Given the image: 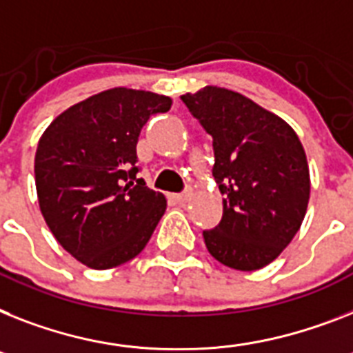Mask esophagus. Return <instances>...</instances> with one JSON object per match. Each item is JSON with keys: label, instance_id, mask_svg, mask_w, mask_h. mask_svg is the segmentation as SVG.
<instances>
[{"label": "esophagus", "instance_id": "1", "mask_svg": "<svg viewBox=\"0 0 353 353\" xmlns=\"http://www.w3.org/2000/svg\"><path fill=\"white\" fill-rule=\"evenodd\" d=\"M191 198V193H180V194H173V200H176L179 203H185Z\"/></svg>", "mask_w": 353, "mask_h": 353}]
</instances>
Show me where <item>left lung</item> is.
<instances>
[{
    "label": "left lung",
    "mask_w": 353,
    "mask_h": 353,
    "mask_svg": "<svg viewBox=\"0 0 353 353\" xmlns=\"http://www.w3.org/2000/svg\"><path fill=\"white\" fill-rule=\"evenodd\" d=\"M212 137L223 216L203 231L214 260L236 270L274 261L301 227L310 198L307 155L281 117L238 92L205 86L180 97Z\"/></svg>",
    "instance_id": "obj_1"
}]
</instances>
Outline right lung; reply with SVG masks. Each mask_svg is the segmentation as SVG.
<instances>
[{
	"mask_svg": "<svg viewBox=\"0 0 353 353\" xmlns=\"http://www.w3.org/2000/svg\"><path fill=\"white\" fill-rule=\"evenodd\" d=\"M165 95L112 88L55 117L37 144L34 173L46 225L90 269L133 260L165 211V196L137 179V142Z\"/></svg>",
	"mask_w": 353,
	"mask_h": 353,
	"instance_id": "1",
	"label": "right lung"
}]
</instances>
